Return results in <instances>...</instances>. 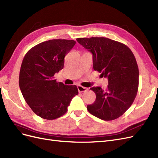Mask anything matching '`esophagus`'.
Returning <instances> with one entry per match:
<instances>
[{"instance_id":"34e87169","label":"esophagus","mask_w":158,"mask_h":158,"mask_svg":"<svg viewBox=\"0 0 158 158\" xmlns=\"http://www.w3.org/2000/svg\"><path fill=\"white\" fill-rule=\"evenodd\" d=\"M77 88H78V90L79 93L85 92H86V91L88 90V89L86 88L83 87V86H82V85H78Z\"/></svg>"}]
</instances>
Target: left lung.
<instances>
[{"instance_id":"1","label":"left lung","mask_w":158,"mask_h":158,"mask_svg":"<svg viewBox=\"0 0 158 158\" xmlns=\"http://www.w3.org/2000/svg\"><path fill=\"white\" fill-rule=\"evenodd\" d=\"M79 44L93 55V68L108 78L106 89H90L96 99L88 111L103 121L121 117L131 106L137 94L139 71L135 56L125 44L106 37L77 38Z\"/></svg>"}]
</instances>
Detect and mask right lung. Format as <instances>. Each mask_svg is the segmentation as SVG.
I'll use <instances>...</instances> for the list:
<instances>
[{
  "label": "right lung",
  "mask_w": 158,
  "mask_h": 158,
  "mask_svg": "<svg viewBox=\"0 0 158 158\" xmlns=\"http://www.w3.org/2000/svg\"><path fill=\"white\" fill-rule=\"evenodd\" d=\"M75 44L74 40H49L32 47L23 57L19 85L28 106L43 118L53 120L64 115L72 99L78 94L76 85L54 79Z\"/></svg>",
  "instance_id": "obj_1"
}]
</instances>
